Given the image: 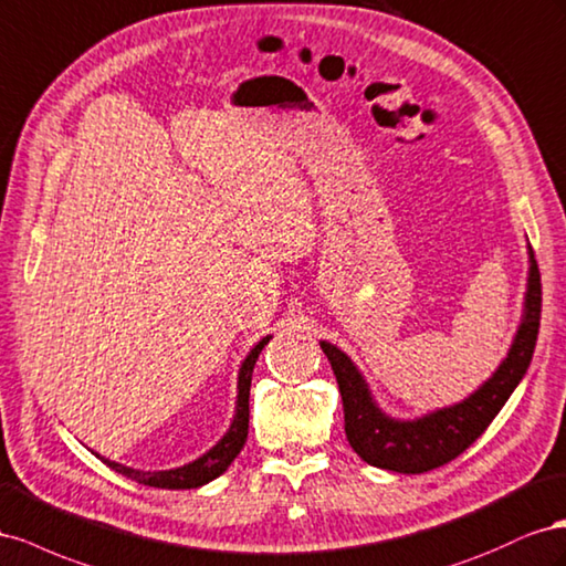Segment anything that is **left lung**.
Returning a JSON list of instances; mask_svg holds the SVG:
<instances>
[{"mask_svg": "<svg viewBox=\"0 0 566 566\" xmlns=\"http://www.w3.org/2000/svg\"><path fill=\"white\" fill-rule=\"evenodd\" d=\"M528 284L524 317L516 329L507 358L495 375L458 406L429 412L419 419L384 415L367 389V381L344 350L319 342L336 375L344 400L346 439L367 464L400 474H422L464 453L505 406L531 365L541 327V272L528 249Z\"/></svg>", "mask_w": 566, "mask_h": 566, "instance_id": "obj_1", "label": "left lung"}]
</instances>
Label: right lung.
<instances>
[{"label": "right lung", "mask_w": 566, "mask_h": 566, "mask_svg": "<svg viewBox=\"0 0 566 566\" xmlns=\"http://www.w3.org/2000/svg\"><path fill=\"white\" fill-rule=\"evenodd\" d=\"M272 336H265L258 342L251 353L247 355V360L241 363L239 369V396H237V412L232 424L228 429V433L222 436V439L203 453L199 460H193L185 467H177V470H164V472H142V470H133V467H125L118 464L113 460H106L102 455L104 464H108L111 470H116L118 474L127 476V479H135L137 483H144V486H154V489H170V491H180V489H199L203 483L218 479L228 467L232 464V460L239 455V450L244 448L247 443V436H249V391H251V375H253V367L258 355L268 346Z\"/></svg>", "instance_id": "obj_1"}]
</instances>
